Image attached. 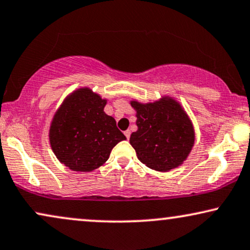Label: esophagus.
<instances>
[{
	"label": "esophagus",
	"instance_id": "esophagus-1",
	"mask_svg": "<svg viewBox=\"0 0 250 250\" xmlns=\"http://www.w3.org/2000/svg\"><path fill=\"white\" fill-rule=\"evenodd\" d=\"M124 134H125V137H126V139H129V137H131V131H129V129H127V131H125L124 132Z\"/></svg>",
	"mask_w": 250,
	"mask_h": 250
}]
</instances>
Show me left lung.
Returning <instances> with one entry per match:
<instances>
[{
    "instance_id": "left-lung-1",
    "label": "left lung",
    "mask_w": 250,
    "mask_h": 250,
    "mask_svg": "<svg viewBox=\"0 0 250 250\" xmlns=\"http://www.w3.org/2000/svg\"><path fill=\"white\" fill-rule=\"evenodd\" d=\"M137 110L138 131L129 144L140 162L156 171H170L186 160L194 145L192 123L174 100L141 104L133 101Z\"/></svg>"
}]
</instances>
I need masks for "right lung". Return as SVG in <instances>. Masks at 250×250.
I'll list each match as a JSON object with an SVG mask.
<instances>
[{"label":"right lung","instance_id":"add662e5","mask_svg":"<svg viewBox=\"0 0 250 250\" xmlns=\"http://www.w3.org/2000/svg\"><path fill=\"white\" fill-rule=\"evenodd\" d=\"M106 101L88 88L71 94L51 122L55 155L71 170L88 172L108 161L112 148L125 140L116 121L103 111Z\"/></svg>","mask_w":250,"mask_h":250}]
</instances>
